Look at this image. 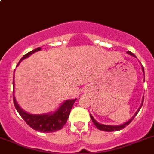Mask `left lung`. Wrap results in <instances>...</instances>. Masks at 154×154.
I'll return each mask as SVG.
<instances>
[{
	"instance_id": "left-lung-1",
	"label": "left lung",
	"mask_w": 154,
	"mask_h": 154,
	"mask_svg": "<svg viewBox=\"0 0 154 154\" xmlns=\"http://www.w3.org/2000/svg\"><path fill=\"white\" fill-rule=\"evenodd\" d=\"M127 54H130V56H133V57H136V56L134 55V54H133V53L132 52H130V51H128V52H127ZM142 71H143V73H144V68H143V66H142ZM143 101H144V97L143 98H142V104L140 105V106H139V108L138 109H137V111L136 112V113H135L134 115H133V117L131 118V119H129L128 121H127V122H125V123H123V124H122V125H103V124H100V123H98V122H97V121L95 120V119H94V117H93L92 116H91V114H90V117H91V120H92V122H93V123H94V125L96 126V127H97V129H98V130H103V131H106V132H112V131H118V130H122V129H124L125 128V127H127V125H129L130 124V122H132V120H133V119H134V117L135 116H136V115L138 114V112H139V110H140V109H141V107H142V104H143Z\"/></svg>"
}]
</instances>
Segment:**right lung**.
Masks as SVG:
<instances>
[{"label":"right lung","instance_id":"right-lung-1","mask_svg":"<svg viewBox=\"0 0 154 154\" xmlns=\"http://www.w3.org/2000/svg\"><path fill=\"white\" fill-rule=\"evenodd\" d=\"M41 48H37L32 50L30 52L27 53L20 60L19 63L17 66L20 64L22 60L27 58L29 56L32 55L35 52L39 51ZM15 74V71H14ZM13 89H15V80L13 76ZM77 98L71 99V100H66L59 106L57 109L53 112L43 113V114H30V113L25 112L17 102L15 97V92L13 91V102L15 109L19 113L21 117L25 121L26 123L31 128L37 131L42 133H53L57 130H60L63 128V127L66 124L67 120L71 112V108L74 105V102Z\"/></svg>","mask_w":154,"mask_h":154}]
</instances>
